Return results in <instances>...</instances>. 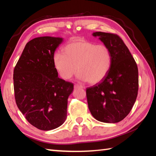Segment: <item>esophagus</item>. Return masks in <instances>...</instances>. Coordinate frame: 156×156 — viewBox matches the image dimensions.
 Segmentation results:
<instances>
[{"instance_id":"34e87169","label":"esophagus","mask_w":156,"mask_h":156,"mask_svg":"<svg viewBox=\"0 0 156 156\" xmlns=\"http://www.w3.org/2000/svg\"><path fill=\"white\" fill-rule=\"evenodd\" d=\"M83 88L84 87H82V85H80V84H75L74 85V88Z\"/></svg>"}]
</instances>
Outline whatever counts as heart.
Listing matches in <instances>:
<instances>
[{
    "label": "heart",
    "mask_w": 156,
    "mask_h": 156,
    "mask_svg": "<svg viewBox=\"0 0 156 156\" xmlns=\"http://www.w3.org/2000/svg\"><path fill=\"white\" fill-rule=\"evenodd\" d=\"M54 64L64 80H69L78 69L79 79L94 84L103 80L110 70L112 55L105 44L78 39L66 45L63 53H55Z\"/></svg>",
    "instance_id": "1"
}]
</instances>
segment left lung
Returning a JSON list of instances; mask_svg holds the SVG:
<instances>
[{
	"label": "left lung",
	"instance_id": "obj_1",
	"mask_svg": "<svg viewBox=\"0 0 156 156\" xmlns=\"http://www.w3.org/2000/svg\"><path fill=\"white\" fill-rule=\"evenodd\" d=\"M92 35L99 37L110 49L112 64L103 80L87 88L88 108L98 121L115 123L127 117L136 101L137 66L118 35L101 31Z\"/></svg>",
	"mask_w": 156,
	"mask_h": 156
}]
</instances>
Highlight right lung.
I'll return each mask as SVG.
<instances>
[{"instance_id":"1","label":"right lung","mask_w":156,"mask_h":156,"mask_svg":"<svg viewBox=\"0 0 156 156\" xmlns=\"http://www.w3.org/2000/svg\"><path fill=\"white\" fill-rule=\"evenodd\" d=\"M60 37L32 39L26 44L13 72L16 104L29 123L43 131L52 130L67 117L72 82L58 77L54 55Z\"/></svg>"}]
</instances>
